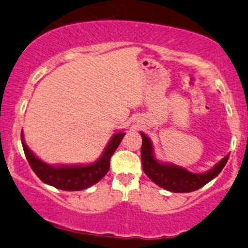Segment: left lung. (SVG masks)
Here are the masks:
<instances>
[{
	"mask_svg": "<svg viewBox=\"0 0 248 248\" xmlns=\"http://www.w3.org/2000/svg\"><path fill=\"white\" fill-rule=\"evenodd\" d=\"M140 136L143 140L140 148L143 171L154 183L172 193H190L203 187L220 174L230 157V155L225 156L207 171L193 172L171 162L159 161L150 138L144 132H140Z\"/></svg>",
	"mask_w": 248,
	"mask_h": 248,
	"instance_id": "left-lung-1",
	"label": "left lung"
}]
</instances>
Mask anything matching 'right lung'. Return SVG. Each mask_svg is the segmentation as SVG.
I'll return each mask as SVG.
<instances>
[{
    "label": "right lung",
    "instance_id": "obj_1",
    "mask_svg": "<svg viewBox=\"0 0 248 248\" xmlns=\"http://www.w3.org/2000/svg\"><path fill=\"white\" fill-rule=\"evenodd\" d=\"M124 136V130L114 132L102 155L92 163L85 164H49L42 161L26 144L23 130L21 131V142L29 166L42 182L61 190L76 191L90 188L108 174L111 156L121 144Z\"/></svg>",
    "mask_w": 248,
    "mask_h": 248
}]
</instances>
